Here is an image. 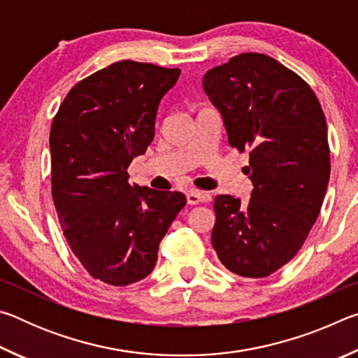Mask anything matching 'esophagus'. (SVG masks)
<instances>
[{"instance_id":"esophagus-1","label":"esophagus","mask_w":358,"mask_h":358,"mask_svg":"<svg viewBox=\"0 0 358 358\" xmlns=\"http://www.w3.org/2000/svg\"><path fill=\"white\" fill-rule=\"evenodd\" d=\"M186 201L189 205H199V203H203L205 201H207V196L197 189H191L186 194Z\"/></svg>"}]
</instances>
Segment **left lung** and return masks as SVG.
<instances>
[{
    "label": "left lung",
    "instance_id": "left-lung-1",
    "mask_svg": "<svg viewBox=\"0 0 358 358\" xmlns=\"http://www.w3.org/2000/svg\"><path fill=\"white\" fill-rule=\"evenodd\" d=\"M230 147L250 151L254 189L241 203L216 196L211 245L243 278L286 265L310 234L330 178L327 121L317 96L294 71L264 53H240L203 76Z\"/></svg>",
    "mask_w": 358,
    "mask_h": 358
}]
</instances>
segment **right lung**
I'll list each match as a JSON object with an SVG mask.
<instances>
[{"instance_id": "add662e5", "label": "right lung", "mask_w": 358, "mask_h": 358, "mask_svg": "<svg viewBox=\"0 0 358 358\" xmlns=\"http://www.w3.org/2000/svg\"><path fill=\"white\" fill-rule=\"evenodd\" d=\"M180 72L113 63L76 83L52 121V197L64 238L90 276L110 286L153 271L161 240L186 205L185 194L128 181Z\"/></svg>"}]
</instances>
